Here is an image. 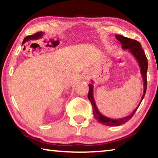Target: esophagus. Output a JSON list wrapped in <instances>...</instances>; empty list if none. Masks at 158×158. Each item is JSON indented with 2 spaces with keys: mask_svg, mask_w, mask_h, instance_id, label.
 Listing matches in <instances>:
<instances>
[{
  "mask_svg": "<svg viewBox=\"0 0 158 158\" xmlns=\"http://www.w3.org/2000/svg\"><path fill=\"white\" fill-rule=\"evenodd\" d=\"M92 77V72L90 71H86L84 74V79L86 81H89V80Z\"/></svg>",
  "mask_w": 158,
  "mask_h": 158,
  "instance_id": "obj_1",
  "label": "esophagus"
}]
</instances>
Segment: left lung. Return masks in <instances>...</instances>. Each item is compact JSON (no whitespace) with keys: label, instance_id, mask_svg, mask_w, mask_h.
<instances>
[{"label":"left lung","instance_id":"8db88e82","mask_svg":"<svg viewBox=\"0 0 158 158\" xmlns=\"http://www.w3.org/2000/svg\"><path fill=\"white\" fill-rule=\"evenodd\" d=\"M116 39L118 40L119 41L121 42L122 47L124 50H129V51L133 55V56L136 58L139 64L140 68H141V74L143 78V94L141 97V102H139V105L138 106L136 109L131 112V114H129L128 116H126L122 118L119 119H111L109 117H107L102 114L101 112L98 110L96 102L94 101V85L93 84H89V91L88 94V98L91 102L93 107V112H94V117L96 118L98 122L100 123L103 124L106 126H119V125L123 124L128 122L129 120L133 117L135 112H136L138 107H139L140 104H141V101L143 99L146 94V89H147V69H148V60L145 54L144 51L141 48V45L139 41H136V40H133L131 39L127 38V37H124L122 35H116L115 36Z\"/></svg>","mask_w":158,"mask_h":158}]
</instances>
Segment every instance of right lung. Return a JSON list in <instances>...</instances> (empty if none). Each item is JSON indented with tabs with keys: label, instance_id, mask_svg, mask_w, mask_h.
Segmentation results:
<instances>
[{
	"label": "right lung",
	"instance_id": "1",
	"mask_svg": "<svg viewBox=\"0 0 158 158\" xmlns=\"http://www.w3.org/2000/svg\"><path fill=\"white\" fill-rule=\"evenodd\" d=\"M43 35H44L43 32H39V33H37V34H34V35H31V36H28L25 37L23 42H22V45H23L25 43V42L29 41V40H33V39L36 40V39L41 38Z\"/></svg>",
	"mask_w": 158,
	"mask_h": 158
}]
</instances>
